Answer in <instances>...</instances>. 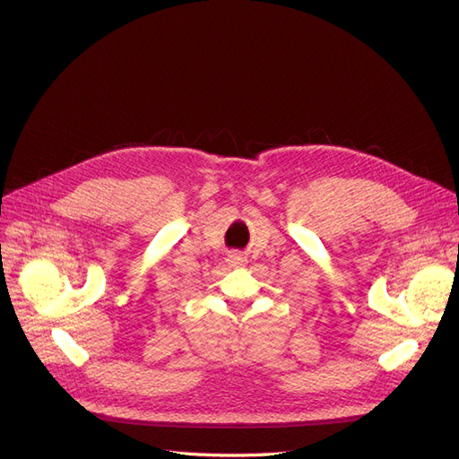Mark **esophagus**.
<instances>
[{
  "label": "esophagus",
  "mask_w": 459,
  "mask_h": 459,
  "mask_svg": "<svg viewBox=\"0 0 459 459\" xmlns=\"http://www.w3.org/2000/svg\"><path fill=\"white\" fill-rule=\"evenodd\" d=\"M245 256L241 253H230L228 255V262L231 264V266H241V264H245Z\"/></svg>",
  "instance_id": "esophagus-1"
}]
</instances>
